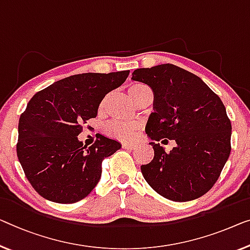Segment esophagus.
<instances>
[{
	"mask_svg": "<svg viewBox=\"0 0 250 250\" xmlns=\"http://www.w3.org/2000/svg\"><path fill=\"white\" fill-rule=\"evenodd\" d=\"M122 147H124L125 149H133V148H136V145L125 143V144H122Z\"/></svg>",
	"mask_w": 250,
	"mask_h": 250,
	"instance_id": "obj_1",
	"label": "esophagus"
}]
</instances>
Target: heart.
<instances>
[{"label":"heart","instance_id":"b5f03b06","mask_svg":"<svg viewBox=\"0 0 250 250\" xmlns=\"http://www.w3.org/2000/svg\"><path fill=\"white\" fill-rule=\"evenodd\" d=\"M148 91H150L149 87L141 83H133L129 85L128 87V93L132 100H136L138 96H140ZM106 131L110 136L118 138L120 140H130L136 135L137 125L129 124V122H114V124L107 125Z\"/></svg>","mask_w":250,"mask_h":250}]
</instances>
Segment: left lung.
Here are the masks:
<instances>
[{"instance_id":"1","label":"left lung","mask_w":250,"mask_h":250,"mask_svg":"<svg viewBox=\"0 0 250 250\" xmlns=\"http://www.w3.org/2000/svg\"><path fill=\"white\" fill-rule=\"evenodd\" d=\"M132 80L154 92L155 111L146 133L154 140L155 155L140 167L145 180L175 202L204 195L218 181L231 150V122L221 99L199 76L173 64L138 68ZM164 137L177 141L169 153L154 143Z\"/></svg>"}]
</instances>
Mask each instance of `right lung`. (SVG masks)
Masks as SVG:
<instances>
[{"label":"right lung","mask_w":250,"mask_h":250,"mask_svg":"<svg viewBox=\"0 0 250 250\" xmlns=\"http://www.w3.org/2000/svg\"><path fill=\"white\" fill-rule=\"evenodd\" d=\"M129 73L78 74L55 82L30 100L19 120L17 155L38 194L53 202L75 203L99 183L103 159L121 145L100 136L86 147L77 136L98 115L104 96Z\"/></svg>","instance_id":"right-lung-1"}]
</instances>
